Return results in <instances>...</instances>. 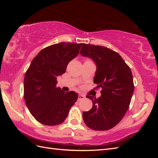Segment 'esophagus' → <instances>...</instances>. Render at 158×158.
Returning a JSON list of instances; mask_svg holds the SVG:
<instances>
[{
  "mask_svg": "<svg viewBox=\"0 0 158 158\" xmlns=\"http://www.w3.org/2000/svg\"><path fill=\"white\" fill-rule=\"evenodd\" d=\"M85 98V95H83V94H79L78 95V100H80V99H84Z\"/></svg>",
  "mask_w": 158,
  "mask_h": 158,
  "instance_id": "34e87169",
  "label": "esophagus"
}]
</instances>
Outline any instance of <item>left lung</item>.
<instances>
[{
    "mask_svg": "<svg viewBox=\"0 0 158 158\" xmlns=\"http://www.w3.org/2000/svg\"><path fill=\"white\" fill-rule=\"evenodd\" d=\"M80 52L96 64L94 82L102 89L98 98L86 95L93 106L83 112L84 121L93 130H109L121 121L129 107L135 89L131 70L118 53L107 47L83 44Z\"/></svg>",
    "mask_w": 158,
    "mask_h": 158,
    "instance_id": "1",
    "label": "left lung"
}]
</instances>
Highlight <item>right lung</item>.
Listing matches in <instances>:
<instances>
[{
	"label": "right lung",
	"mask_w": 158,
	"mask_h": 158,
	"mask_svg": "<svg viewBox=\"0 0 158 158\" xmlns=\"http://www.w3.org/2000/svg\"><path fill=\"white\" fill-rule=\"evenodd\" d=\"M82 44L61 42L42 49L25 74L24 99L36 120L45 125L63 123L78 94L56 88V77L65 73L70 60L79 53Z\"/></svg>",
	"instance_id": "right-lung-1"
}]
</instances>
